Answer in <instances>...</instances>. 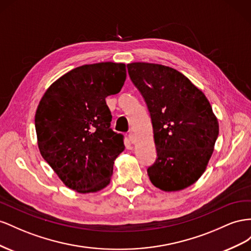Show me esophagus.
I'll return each mask as SVG.
<instances>
[{
	"instance_id": "34e87169",
	"label": "esophagus",
	"mask_w": 251,
	"mask_h": 251,
	"mask_svg": "<svg viewBox=\"0 0 251 251\" xmlns=\"http://www.w3.org/2000/svg\"><path fill=\"white\" fill-rule=\"evenodd\" d=\"M128 140H129V142H131L132 144H134L135 143V135H134V133L133 132H129L128 133Z\"/></svg>"
}]
</instances>
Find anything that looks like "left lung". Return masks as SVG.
<instances>
[{"label": "left lung", "mask_w": 251, "mask_h": 251, "mask_svg": "<svg viewBox=\"0 0 251 251\" xmlns=\"http://www.w3.org/2000/svg\"><path fill=\"white\" fill-rule=\"evenodd\" d=\"M151 117L156 159L149 180L163 191H180L206 170L219 135L208 99L180 71L154 63L127 64Z\"/></svg>", "instance_id": "1"}]
</instances>
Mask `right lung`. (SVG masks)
I'll return each mask as SVG.
<instances>
[{
  "mask_svg": "<svg viewBox=\"0 0 251 251\" xmlns=\"http://www.w3.org/2000/svg\"><path fill=\"white\" fill-rule=\"evenodd\" d=\"M126 80L123 63L87 64L68 71L45 91L34 117L40 152L60 180L80 193L110 183L113 164L125 149L110 129L105 99Z\"/></svg>",
  "mask_w": 251,
  "mask_h": 251,
  "instance_id": "add662e5",
  "label": "right lung"
}]
</instances>
